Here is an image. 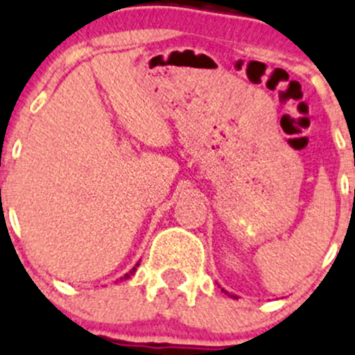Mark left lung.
Here are the masks:
<instances>
[{"label":"left lung","instance_id":"1","mask_svg":"<svg viewBox=\"0 0 355 355\" xmlns=\"http://www.w3.org/2000/svg\"><path fill=\"white\" fill-rule=\"evenodd\" d=\"M223 293H226V294H230V293H227V291H224V289H223ZM230 296H231V297H234V300H236V297H238V296H234V294H230Z\"/></svg>","mask_w":355,"mask_h":355}]
</instances>
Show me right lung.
Listing matches in <instances>:
<instances>
[{"label":"right lung","instance_id":"obj_1","mask_svg":"<svg viewBox=\"0 0 355 355\" xmlns=\"http://www.w3.org/2000/svg\"><path fill=\"white\" fill-rule=\"evenodd\" d=\"M138 264H140V263H137V266H138ZM137 266L132 268V270H131V271H129V273H125V275H124V277H122V278H121V280H125V278H129V277H131V275H132V273H135V271H137Z\"/></svg>","mask_w":355,"mask_h":355}]
</instances>
